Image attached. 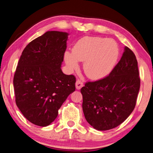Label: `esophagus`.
Listing matches in <instances>:
<instances>
[{
    "label": "esophagus",
    "instance_id": "1",
    "mask_svg": "<svg viewBox=\"0 0 153 153\" xmlns=\"http://www.w3.org/2000/svg\"><path fill=\"white\" fill-rule=\"evenodd\" d=\"M75 86L77 90H80V88L83 86V82L80 80H77L75 84Z\"/></svg>",
    "mask_w": 153,
    "mask_h": 153
}]
</instances>
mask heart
I'll return each instance as SVG.
<instances>
[{
  "label": "heart",
  "mask_w": 153,
  "mask_h": 153,
  "mask_svg": "<svg viewBox=\"0 0 153 153\" xmlns=\"http://www.w3.org/2000/svg\"><path fill=\"white\" fill-rule=\"evenodd\" d=\"M118 48L114 40L97 36H85L79 40L73 53L66 52L64 59L70 70L76 69L84 62L83 70L90 79H102L110 73L118 57Z\"/></svg>",
  "instance_id": "obj_1"
}]
</instances>
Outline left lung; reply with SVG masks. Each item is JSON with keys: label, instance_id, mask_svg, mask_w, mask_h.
I'll use <instances>...</instances> for the list:
<instances>
[{"label": "left lung", "instance_id": "1", "mask_svg": "<svg viewBox=\"0 0 153 153\" xmlns=\"http://www.w3.org/2000/svg\"><path fill=\"white\" fill-rule=\"evenodd\" d=\"M140 88L137 61L125 46L119 62L107 76L88 82L81 88L86 120L97 130L116 128L134 111Z\"/></svg>", "mask_w": 153, "mask_h": 153}]
</instances>
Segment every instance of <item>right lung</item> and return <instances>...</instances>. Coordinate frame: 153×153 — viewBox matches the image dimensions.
Returning <instances> with one entry per match:
<instances>
[{
	"label": "right lung",
	"mask_w": 153,
	"mask_h": 153,
	"mask_svg": "<svg viewBox=\"0 0 153 153\" xmlns=\"http://www.w3.org/2000/svg\"><path fill=\"white\" fill-rule=\"evenodd\" d=\"M69 34L47 31L22 52L13 76L17 106L30 123L47 126L75 90L74 76L62 71Z\"/></svg>",
	"instance_id": "obj_1"
}]
</instances>
